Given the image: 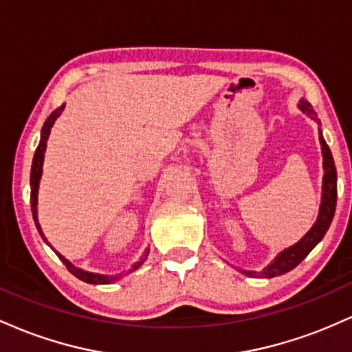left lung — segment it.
<instances>
[{
    "label": "left lung",
    "instance_id": "obj_1",
    "mask_svg": "<svg viewBox=\"0 0 352 352\" xmlns=\"http://www.w3.org/2000/svg\"><path fill=\"white\" fill-rule=\"evenodd\" d=\"M300 109L302 112H306L311 119H316V112L313 111V106H311L308 100L301 99ZM319 142H321L322 159H324V179H322V199H321V208H319L316 223L313 225V228H311L296 245L289 246V248H286L285 252L278 254L276 260H274L270 266H266L263 272H243L248 274V276L273 278V276H280V274L292 272L293 268H296V266L300 265L306 256H308L311 250H313L314 246L322 240V236H324L326 232H328L331 221H333V217H334V210H336L338 173H336V167H334L333 155H331L328 144H326V140L322 139L321 132H319Z\"/></svg>",
    "mask_w": 352,
    "mask_h": 352
}]
</instances>
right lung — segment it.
<instances>
[{
  "label": "right lung",
  "mask_w": 352,
  "mask_h": 352,
  "mask_svg": "<svg viewBox=\"0 0 352 352\" xmlns=\"http://www.w3.org/2000/svg\"><path fill=\"white\" fill-rule=\"evenodd\" d=\"M63 109H64V106H60V107L56 109V111L52 112L50 117H47L46 122H44L43 129H41V140H39L38 148H36V152H34L33 167H31V210H33V218H34V221H36V228H38V232L41 233L43 240H46V238H44L43 232H41V227H39V223H38V210H36V205H38V187H39V179H41V173H43V160H44V151H46L47 137H50L52 124H54V120L60 116ZM56 253H58V252H56ZM147 254H148V250H145V254H144L142 258H140L139 261H137V263H134V266H132L131 272H134V270H137L140 265L144 263L145 258H147ZM58 256L60 258V261H63V263L66 265V268L69 270V272L74 274L76 278H79V280H82V281H86V283H92V285H109V283L117 281L120 278V274H114V276H104V274H96V273L84 272V270L72 266L69 261H67L66 258L63 256V254L58 253Z\"/></svg>",
  "instance_id": "right-lung-1"
}]
</instances>
